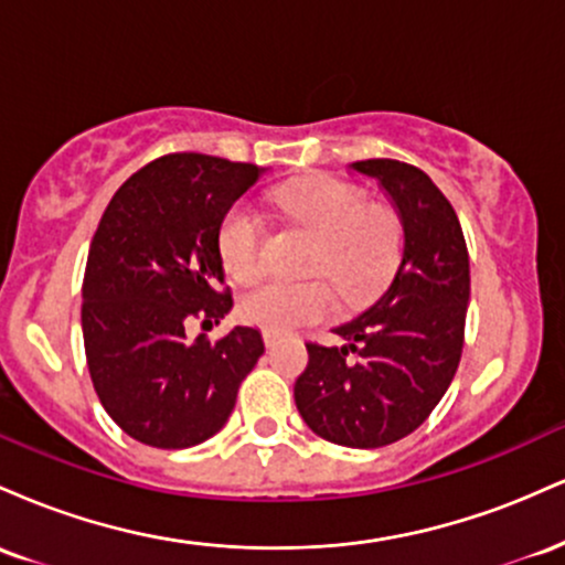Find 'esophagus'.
I'll use <instances>...</instances> for the list:
<instances>
[{"label": "esophagus", "mask_w": 565, "mask_h": 565, "mask_svg": "<svg viewBox=\"0 0 565 565\" xmlns=\"http://www.w3.org/2000/svg\"><path fill=\"white\" fill-rule=\"evenodd\" d=\"M278 340H281V334H278V332H270V329H265V332H263V342H265V348H274V345H278Z\"/></svg>", "instance_id": "esophagus-1"}]
</instances>
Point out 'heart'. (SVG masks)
Listing matches in <instances>:
<instances>
[{"label":"heart","instance_id":"b5f03b06","mask_svg":"<svg viewBox=\"0 0 565 565\" xmlns=\"http://www.w3.org/2000/svg\"><path fill=\"white\" fill-rule=\"evenodd\" d=\"M276 204L302 225L316 244L305 257L302 281H268L249 289L242 316L270 332H289L327 319L334 295L321 276L348 302H361L393 274L401 257L404 228L391 206L366 204V193L348 180L316 174L276 191ZM220 257L233 281L249 284L265 270L263 220L246 204L225 212L217 233Z\"/></svg>","mask_w":565,"mask_h":565}]
</instances>
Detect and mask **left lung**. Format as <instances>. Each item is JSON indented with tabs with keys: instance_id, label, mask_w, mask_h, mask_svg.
<instances>
[{
	"instance_id": "left-lung-1",
	"label": "left lung",
	"mask_w": 565,
	"mask_h": 565,
	"mask_svg": "<svg viewBox=\"0 0 565 565\" xmlns=\"http://www.w3.org/2000/svg\"><path fill=\"white\" fill-rule=\"evenodd\" d=\"M350 167L393 199L404 255L385 295L334 329L345 345H305L295 404L316 436L380 449L417 430L449 391L465 345L470 257L457 212L423 170L395 159Z\"/></svg>"
}]
</instances>
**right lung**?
<instances>
[{"label": "right lung", "instance_id": "1", "mask_svg": "<svg viewBox=\"0 0 565 565\" xmlns=\"http://www.w3.org/2000/svg\"><path fill=\"white\" fill-rule=\"evenodd\" d=\"M257 164L167 153L114 193L82 284L89 377L108 417L157 449L204 444L228 423L263 337L236 327L188 340L233 308L217 233L233 201L260 180Z\"/></svg>", "mask_w": 565, "mask_h": 565}]
</instances>
